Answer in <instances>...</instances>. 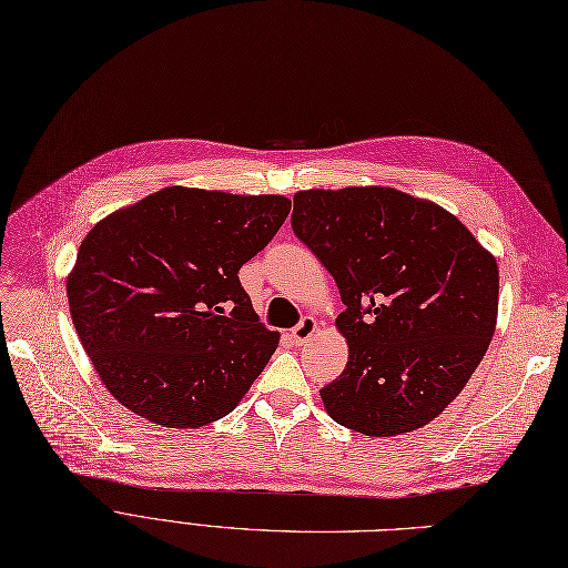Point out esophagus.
Masks as SVG:
<instances>
[{
    "label": "esophagus",
    "instance_id": "1",
    "mask_svg": "<svg viewBox=\"0 0 568 568\" xmlns=\"http://www.w3.org/2000/svg\"><path fill=\"white\" fill-rule=\"evenodd\" d=\"M318 331V323H316V318H312V316H305L298 326L293 328V333H291V339H293V344L295 346H303V344H307L312 337H314V333Z\"/></svg>",
    "mask_w": 568,
    "mask_h": 568
}]
</instances>
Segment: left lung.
Masks as SVG:
<instances>
[{
	"label": "left lung",
	"instance_id": "left-lung-1",
	"mask_svg": "<svg viewBox=\"0 0 568 568\" xmlns=\"http://www.w3.org/2000/svg\"><path fill=\"white\" fill-rule=\"evenodd\" d=\"M291 226L346 305L335 323L348 361L321 388L331 418L367 437L437 418L495 335V256L450 212L393 186L298 192Z\"/></svg>",
	"mask_w": 568,
	"mask_h": 568
}]
</instances>
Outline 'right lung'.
<instances>
[{
	"mask_svg": "<svg viewBox=\"0 0 568 568\" xmlns=\"http://www.w3.org/2000/svg\"><path fill=\"white\" fill-rule=\"evenodd\" d=\"M284 196L166 186L101 220L67 280L80 344L126 409L164 427L231 414L280 333L237 270L288 217Z\"/></svg>",
	"mask_w": 568,
	"mask_h": 568,
	"instance_id": "add662e5",
	"label": "right lung"
}]
</instances>
